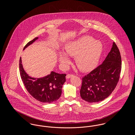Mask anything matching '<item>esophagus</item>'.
I'll return each instance as SVG.
<instances>
[{
	"mask_svg": "<svg viewBox=\"0 0 135 135\" xmlns=\"http://www.w3.org/2000/svg\"><path fill=\"white\" fill-rule=\"evenodd\" d=\"M73 76V74H67V75H66V78H70V77H72V76Z\"/></svg>",
	"mask_w": 135,
	"mask_h": 135,
	"instance_id": "obj_1",
	"label": "esophagus"
}]
</instances>
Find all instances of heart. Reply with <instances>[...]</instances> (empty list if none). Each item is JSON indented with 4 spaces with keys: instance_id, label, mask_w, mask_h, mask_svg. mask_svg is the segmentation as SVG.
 I'll use <instances>...</instances> for the list:
<instances>
[{
    "instance_id": "heart-1",
    "label": "heart",
    "mask_w": 135,
    "mask_h": 135,
    "mask_svg": "<svg viewBox=\"0 0 135 135\" xmlns=\"http://www.w3.org/2000/svg\"><path fill=\"white\" fill-rule=\"evenodd\" d=\"M65 49L66 54L75 57V62L79 69L87 71L94 69L98 64L102 51V45L99 41L85 36L68 42ZM59 61L63 65L68 64L69 59L64 52H60Z\"/></svg>"
}]
</instances>
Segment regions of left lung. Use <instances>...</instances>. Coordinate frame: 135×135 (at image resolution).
Here are the masks:
<instances>
[{
    "mask_svg": "<svg viewBox=\"0 0 135 135\" xmlns=\"http://www.w3.org/2000/svg\"><path fill=\"white\" fill-rule=\"evenodd\" d=\"M121 70L120 53L113 42L111 51L103 63L83 77L80 90L81 98L90 103L104 100L115 88Z\"/></svg>",
    "mask_w": 135,
    "mask_h": 135,
    "instance_id": "1",
    "label": "left lung"
}]
</instances>
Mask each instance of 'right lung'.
<instances>
[{
    "label": "right lung",
    "instance_id": "right-lung-1",
    "mask_svg": "<svg viewBox=\"0 0 135 135\" xmlns=\"http://www.w3.org/2000/svg\"><path fill=\"white\" fill-rule=\"evenodd\" d=\"M38 39L35 37L24 46L23 50ZM20 72L22 81L28 93L37 101L51 103L56 101L62 94V88L66 81V74H59L52 71L45 77L36 78L30 77L24 71L20 59Z\"/></svg>",
    "mask_w": 135,
    "mask_h": 135
}]
</instances>
